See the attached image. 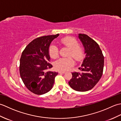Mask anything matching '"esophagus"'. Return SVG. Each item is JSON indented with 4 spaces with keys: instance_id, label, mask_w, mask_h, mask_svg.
<instances>
[{
    "instance_id": "34e87169",
    "label": "esophagus",
    "mask_w": 121,
    "mask_h": 121,
    "mask_svg": "<svg viewBox=\"0 0 121 121\" xmlns=\"http://www.w3.org/2000/svg\"><path fill=\"white\" fill-rule=\"evenodd\" d=\"M65 72H64V71H59V73H60V74H65Z\"/></svg>"
}]
</instances>
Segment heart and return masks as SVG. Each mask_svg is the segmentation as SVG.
I'll use <instances>...</instances> for the list:
<instances>
[{"mask_svg":"<svg viewBox=\"0 0 121 121\" xmlns=\"http://www.w3.org/2000/svg\"><path fill=\"white\" fill-rule=\"evenodd\" d=\"M61 44L66 46L70 51L68 56H72L77 61H81L84 58V50L75 38L71 37H66L60 40ZM49 55L51 58L55 59L59 56V49L56 45L52 43L49 47ZM74 65V61L71 57L61 58L55 61L54 66L56 70L60 71H66Z\"/></svg>","mask_w":121,"mask_h":121,"instance_id":"b5f03b06","label":"heart"}]
</instances>
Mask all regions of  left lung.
Masks as SVG:
<instances>
[{"label": "left lung", "instance_id": "1", "mask_svg": "<svg viewBox=\"0 0 121 121\" xmlns=\"http://www.w3.org/2000/svg\"><path fill=\"white\" fill-rule=\"evenodd\" d=\"M84 48V59L81 72L72 73V78L69 82L72 88L78 91H86L96 85L103 73L104 56L98 44L88 35L78 34Z\"/></svg>", "mask_w": 121, "mask_h": 121}]
</instances>
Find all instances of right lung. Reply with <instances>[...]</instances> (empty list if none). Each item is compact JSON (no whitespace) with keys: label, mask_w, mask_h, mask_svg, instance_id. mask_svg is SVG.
Here are the masks:
<instances>
[{"label":"right lung","mask_w":121,"mask_h":121,"mask_svg":"<svg viewBox=\"0 0 121 121\" xmlns=\"http://www.w3.org/2000/svg\"><path fill=\"white\" fill-rule=\"evenodd\" d=\"M57 34L44 36L32 41L23 51L20 62V73L26 88L33 93L43 95L52 89L58 73L48 71L52 65L48 49Z\"/></svg>","instance_id":"right-lung-1"}]
</instances>
